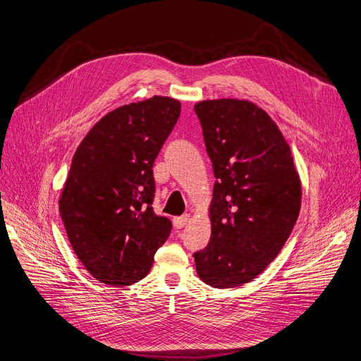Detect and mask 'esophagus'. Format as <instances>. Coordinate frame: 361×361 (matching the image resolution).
<instances>
[{
  "mask_svg": "<svg viewBox=\"0 0 361 361\" xmlns=\"http://www.w3.org/2000/svg\"><path fill=\"white\" fill-rule=\"evenodd\" d=\"M189 221H190V216L189 214H184V216H180V217L173 219V226H176L177 229H181V228H184L185 224H189Z\"/></svg>",
  "mask_w": 361,
  "mask_h": 361,
  "instance_id": "34e87169",
  "label": "esophagus"
}]
</instances>
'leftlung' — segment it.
Returning a JSON list of instances; mask_svg holds the SVG:
<instances>
[{"label": "left lung", "instance_id": "8db88e82", "mask_svg": "<svg viewBox=\"0 0 361 361\" xmlns=\"http://www.w3.org/2000/svg\"><path fill=\"white\" fill-rule=\"evenodd\" d=\"M216 183L211 238L193 255L196 272L216 288L244 286L283 250L302 204L290 145L271 116L236 98L195 104Z\"/></svg>", "mask_w": 361, "mask_h": 361}]
</instances>
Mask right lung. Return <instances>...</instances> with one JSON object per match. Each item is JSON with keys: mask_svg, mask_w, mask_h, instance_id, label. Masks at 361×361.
Listing matches in <instances>:
<instances>
[{"mask_svg": "<svg viewBox=\"0 0 361 361\" xmlns=\"http://www.w3.org/2000/svg\"><path fill=\"white\" fill-rule=\"evenodd\" d=\"M181 113L152 97L106 113L77 147L59 212L78 260L98 281L123 287L150 272L171 233L153 212V164Z\"/></svg>", "mask_w": 361, "mask_h": 361, "instance_id": "right-lung-1", "label": "right lung"}]
</instances>
